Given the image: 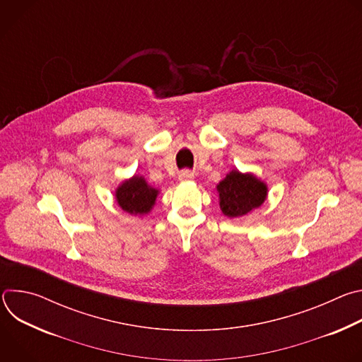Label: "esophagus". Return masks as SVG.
I'll use <instances>...</instances> for the list:
<instances>
[{
    "label": "esophagus",
    "instance_id": "34e87169",
    "mask_svg": "<svg viewBox=\"0 0 362 362\" xmlns=\"http://www.w3.org/2000/svg\"><path fill=\"white\" fill-rule=\"evenodd\" d=\"M192 179H194V173L190 172V170H182L179 173V180L180 182H187V180H192Z\"/></svg>",
    "mask_w": 362,
    "mask_h": 362
}]
</instances>
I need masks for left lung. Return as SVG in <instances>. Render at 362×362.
I'll return each mask as SVG.
<instances>
[{"instance_id": "left-lung-1", "label": "left lung", "mask_w": 362, "mask_h": 362, "mask_svg": "<svg viewBox=\"0 0 362 362\" xmlns=\"http://www.w3.org/2000/svg\"><path fill=\"white\" fill-rule=\"evenodd\" d=\"M219 193V206L228 218L245 216L259 206L268 197V186L253 173H242L238 169L230 170L216 186Z\"/></svg>"}]
</instances>
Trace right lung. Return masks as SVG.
Instances as JSON below:
<instances>
[{
	"label": "right lung",
	"instance_id": "add662e5",
	"mask_svg": "<svg viewBox=\"0 0 362 362\" xmlns=\"http://www.w3.org/2000/svg\"><path fill=\"white\" fill-rule=\"evenodd\" d=\"M159 189L150 186L143 176L123 180L116 189V202L120 208L134 216H144L156 203Z\"/></svg>",
	"mask_w": 362,
	"mask_h": 362
}]
</instances>
